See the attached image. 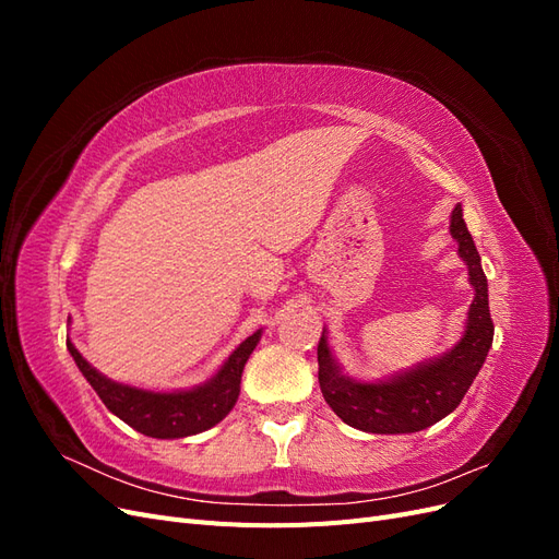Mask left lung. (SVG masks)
<instances>
[{
    "mask_svg": "<svg viewBox=\"0 0 559 559\" xmlns=\"http://www.w3.org/2000/svg\"><path fill=\"white\" fill-rule=\"evenodd\" d=\"M450 233L460 245V257L468 265V280L476 294H473L468 308L462 341L443 357L419 364L389 380L357 382L341 373L331 354L326 331H321L317 345L319 386L333 413L345 425L368 433L421 431L450 415L476 380L487 352L492 347L495 324L489 317L487 280L480 265V253L464 224L462 205L452 210Z\"/></svg>",
    "mask_w": 559,
    "mask_h": 559,
    "instance_id": "1",
    "label": "left lung"
}]
</instances>
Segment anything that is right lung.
Here are the masks:
<instances>
[{
	"instance_id": "add662e5",
	"label": "right lung",
	"mask_w": 559,
	"mask_h": 559,
	"mask_svg": "<svg viewBox=\"0 0 559 559\" xmlns=\"http://www.w3.org/2000/svg\"><path fill=\"white\" fill-rule=\"evenodd\" d=\"M259 341L261 331L249 335L212 380L189 392H146V389L114 382L97 373L70 341H67V349L97 396L126 425L151 438H183L212 429L233 411L240 396L245 364Z\"/></svg>"
}]
</instances>
